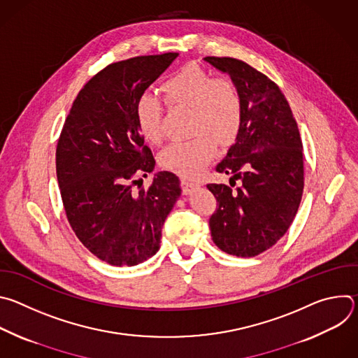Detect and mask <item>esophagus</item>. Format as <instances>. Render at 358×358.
Here are the masks:
<instances>
[{"label":"esophagus","mask_w":358,"mask_h":358,"mask_svg":"<svg viewBox=\"0 0 358 358\" xmlns=\"http://www.w3.org/2000/svg\"><path fill=\"white\" fill-rule=\"evenodd\" d=\"M181 188H182L184 194H191L196 188V184L195 182H189L187 180H182L181 181Z\"/></svg>","instance_id":"esophagus-1"}]
</instances>
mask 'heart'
Here are the masks:
<instances>
[{
	"label": "heart",
	"instance_id": "obj_1",
	"mask_svg": "<svg viewBox=\"0 0 358 358\" xmlns=\"http://www.w3.org/2000/svg\"><path fill=\"white\" fill-rule=\"evenodd\" d=\"M166 103L191 110L189 140L169 144L160 152V166L184 178H195L214 157L217 144L231 145L242 127V99L225 78H213L196 65H185L162 85ZM163 108L151 96L136 105V123L150 143L162 138Z\"/></svg>",
	"mask_w": 358,
	"mask_h": 358
}]
</instances>
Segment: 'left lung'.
<instances>
[{"instance_id": "1", "label": "left lung", "mask_w": 358, "mask_h": 358, "mask_svg": "<svg viewBox=\"0 0 358 358\" xmlns=\"http://www.w3.org/2000/svg\"><path fill=\"white\" fill-rule=\"evenodd\" d=\"M228 73L242 99V127L227 157L215 167L231 174V187L207 184L217 198L210 218L214 243L250 258L272 248L292 225L304 187L303 144L279 86L243 61L203 58ZM241 179L236 189L234 180Z\"/></svg>"}]
</instances>
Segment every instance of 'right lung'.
<instances>
[{
	"label": "right lung",
	"mask_w": 358,
	"mask_h": 358,
	"mask_svg": "<svg viewBox=\"0 0 358 358\" xmlns=\"http://www.w3.org/2000/svg\"><path fill=\"white\" fill-rule=\"evenodd\" d=\"M177 57H136L97 72L78 93L58 140L57 177L69 225L94 257L113 266L138 265L159 250L181 194L170 171L133 189L156 164L137 127L136 105Z\"/></svg>",
	"instance_id": "add662e5"
}]
</instances>
